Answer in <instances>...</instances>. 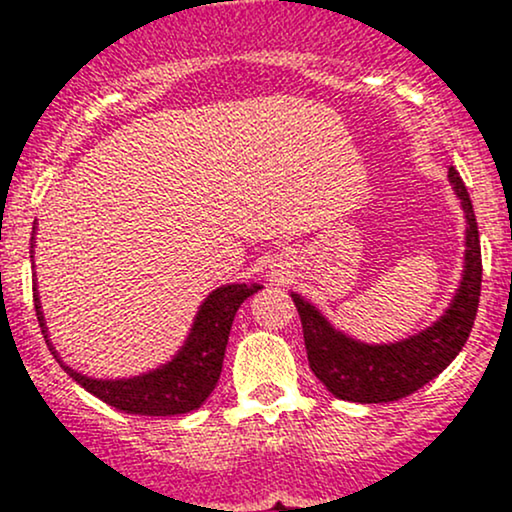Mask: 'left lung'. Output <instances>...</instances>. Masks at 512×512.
<instances>
[{
  "label": "left lung",
  "instance_id": "left-lung-1",
  "mask_svg": "<svg viewBox=\"0 0 512 512\" xmlns=\"http://www.w3.org/2000/svg\"><path fill=\"white\" fill-rule=\"evenodd\" d=\"M448 178L462 199L467 216V255L460 291L436 325L407 342L390 346L358 344L334 332L313 305L291 293L301 317L310 368L334 397L361 404L395 402L407 397L443 373L469 339L481 296L479 228L460 173L450 166Z\"/></svg>",
  "mask_w": 512,
  "mask_h": 512
}]
</instances>
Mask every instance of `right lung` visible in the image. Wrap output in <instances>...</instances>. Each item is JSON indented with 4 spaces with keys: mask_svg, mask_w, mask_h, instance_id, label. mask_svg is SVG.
<instances>
[{
    "mask_svg": "<svg viewBox=\"0 0 512 512\" xmlns=\"http://www.w3.org/2000/svg\"><path fill=\"white\" fill-rule=\"evenodd\" d=\"M260 286L233 284L216 289L204 301L199 310L190 339L182 346L180 356L173 363L154 370L149 375H139L132 380H91L79 375L76 370L57 358L55 349L50 346L52 356L62 363V368L91 392L93 397L103 399L110 407L125 411V414L142 416H175L202 407V402L211 395L219 383L223 354H226L228 334H231L233 317H236L240 303L257 293ZM35 315H38L40 330H45L43 310H40L38 293H33ZM50 344V342H48Z\"/></svg>",
    "mask_w": 512,
    "mask_h": 512,
    "instance_id": "add662e5",
    "label": "right lung"
}]
</instances>
